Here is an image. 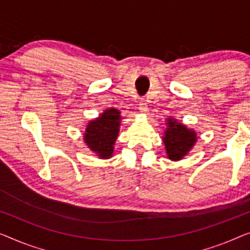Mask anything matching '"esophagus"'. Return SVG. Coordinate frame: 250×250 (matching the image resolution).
I'll list each match as a JSON object with an SVG mask.
<instances>
[{
  "label": "esophagus",
  "instance_id": "obj_1",
  "mask_svg": "<svg viewBox=\"0 0 250 250\" xmlns=\"http://www.w3.org/2000/svg\"><path fill=\"white\" fill-rule=\"evenodd\" d=\"M138 107H139V111L143 112V113H147L148 112V107H147V103L145 101H140L139 104H138Z\"/></svg>",
  "mask_w": 250,
  "mask_h": 250
}]
</instances>
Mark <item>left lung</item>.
Masks as SVG:
<instances>
[{
	"label": "left lung",
	"instance_id": "1",
	"mask_svg": "<svg viewBox=\"0 0 250 250\" xmlns=\"http://www.w3.org/2000/svg\"><path fill=\"white\" fill-rule=\"evenodd\" d=\"M168 128L165 131L163 142L170 160H181L196 142V132L189 130L185 125L177 124L172 119H168Z\"/></svg>",
	"mask_w": 250,
	"mask_h": 250
}]
</instances>
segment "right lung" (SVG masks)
I'll use <instances>...</instances> for the list:
<instances>
[{"label": "right lung", "instance_id": "obj_1", "mask_svg": "<svg viewBox=\"0 0 250 250\" xmlns=\"http://www.w3.org/2000/svg\"><path fill=\"white\" fill-rule=\"evenodd\" d=\"M120 119V112L115 108H110L87 125L83 137L85 143L101 159H108L112 156L114 143L118 138Z\"/></svg>", "mask_w": 250, "mask_h": 250}]
</instances>
